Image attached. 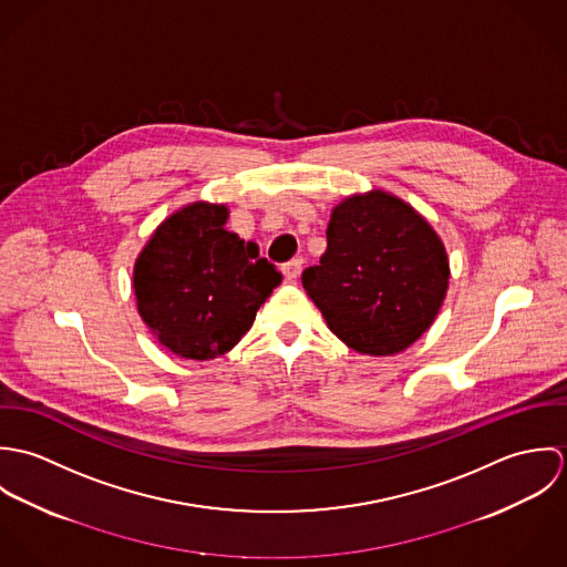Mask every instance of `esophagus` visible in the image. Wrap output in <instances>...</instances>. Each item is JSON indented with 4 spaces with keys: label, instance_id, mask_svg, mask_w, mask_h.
I'll return each mask as SVG.
<instances>
[{
    "label": "esophagus",
    "instance_id": "34e87169",
    "mask_svg": "<svg viewBox=\"0 0 567 567\" xmlns=\"http://www.w3.org/2000/svg\"><path fill=\"white\" fill-rule=\"evenodd\" d=\"M301 268H303V257H295V259L286 261V264H284V275H286V279H297L299 272H301Z\"/></svg>",
    "mask_w": 567,
    "mask_h": 567
}]
</instances>
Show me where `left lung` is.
<instances>
[{
  "mask_svg": "<svg viewBox=\"0 0 567 567\" xmlns=\"http://www.w3.org/2000/svg\"><path fill=\"white\" fill-rule=\"evenodd\" d=\"M447 279V255L432 227L380 189L333 209L327 250L301 275L329 329L371 355L410 347L434 321Z\"/></svg>",
  "mask_w": 567,
  "mask_h": 567,
  "instance_id": "obj_1",
  "label": "left lung"
}]
</instances>
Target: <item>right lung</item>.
<instances>
[{
	"label": "right lung",
	"instance_id": "obj_1",
	"mask_svg": "<svg viewBox=\"0 0 567 567\" xmlns=\"http://www.w3.org/2000/svg\"><path fill=\"white\" fill-rule=\"evenodd\" d=\"M225 223V205L194 203L163 223L135 264L137 310L181 358L227 353L281 281L277 266Z\"/></svg>",
	"mask_w": 567,
	"mask_h": 567
}]
</instances>
